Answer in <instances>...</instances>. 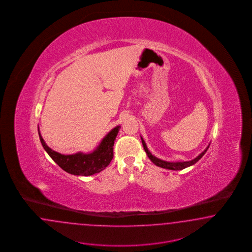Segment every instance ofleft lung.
<instances>
[{"label": "left lung", "instance_id": "left-lung-1", "mask_svg": "<svg viewBox=\"0 0 252 252\" xmlns=\"http://www.w3.org/2000/svg\"><path fill=\"white\" fill-rule=\"evenodd\" d=\"M141 141H142L143 148H144V150H145L148 157L151 159V160L153 161L155 165H157V166H159V167L164 168V169L176 170H176H183L185 168L189 167V166L193 165L194 163H196V162L206 153L207 150L209 149V146H208V148H207L206 150H205L203 153H200L198 157L195 158L194 160H189V161H182V162H179V161H178V162H169V161H165V160H160V159L156 158L155 156H153V154L149 152V150H148V148H147V146H146L145 141L143 140L142 137H141Z\"/></svg>", "mask_w": 252, "mask_h": 252}]
</instances>
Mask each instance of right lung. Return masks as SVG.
I'll return each mask as SVG.
<instances>
[{
    "mask_svg": "<svg viewBox=\"0 0 252 252\" xmlns=\"http://www.w3.org/2000/svg\"><path fill=\"white\" fill-rule=\"evenodd\" d=\"M120 127L121 126H118L112 130L106 137L102 139L96 151L90 154L76 153L73 155H63L61 153L54 152L46 145L43 138L39 133V130L38 136L44 150L63 170H64L69 174L76 176H92L104 170L107 165L111 162V160H113V147L115 144V137L117 136Z\"/></svg>",
    "mask_w": 252,
    "mask_h": 252,
    "instance_id": "right-lung-1",
    "label": "right lung"
}]
</instances>
